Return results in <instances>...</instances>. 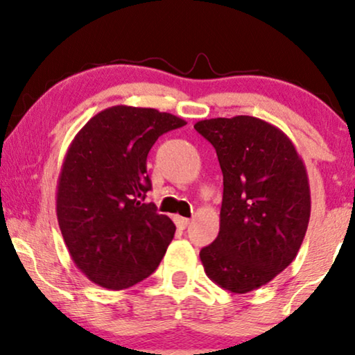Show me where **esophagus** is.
I'll list each match as a JSON object with an SVG mask.
<instances>
[{
	"label": "esophagus",
	"mask_w": 355,
	"mask_h": 355,
	"mask_svg": "<svg viewBox=\"0 0 355 355\" xmlns=\"http://www.w3.org/2000/svg\"><path fill=\"white\" fill-rule=\"evenodd\" d=\"M174 223H176V226L181 227V230H186V227L191 225V220H187V218H182V216H174Z\"/></svg>",
	"instance_id": "obj_1"
}]
</instances>
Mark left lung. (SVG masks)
<instances>
[{"label": "left lung", "instance_id": "1", "mask_svg": "<svg viewBox=\"0 0 355 355\" xmlns=\"http://www.w3.org/2000/svg\"><path fill=\"white\" fill-rule=\"evenodd\" d=\"M223 171L220 232L200 250L208 278L234 294L265 286L293 263L310 218L307 169L283 130L254 116L193 125Z\"/></svg>", "mask_w": 355, "mask_h": 355}]
</instances>
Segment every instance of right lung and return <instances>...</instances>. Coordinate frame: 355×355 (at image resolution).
<instances>
[{
    "mask_svg": "<svg viewBox=\"0 0 355 355\" xmlns=\"http://www.w3.org/2000/svg\"><path fill=\"white\" fill-rule=\"evenodd\" d=\"M187 123L153 108L111 106L79 130L62 163L56 215L77 268L106 289L157 270L176 226L147 202V155L159 135Z\"/></svg>",
    "mask_w": 355,
    "mask_h": 355,
    "instance_id": "right-lung-1",
    "label": "right lung"
}]
</instances>
